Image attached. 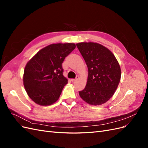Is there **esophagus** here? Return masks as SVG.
<instances>
[{
	"mask_svg": "<svg viewBox=\"0 0 148 148\" xmlns=\"http://www.w3.org/2000/svg\"><path fill=\"white\" fill-rule=\"evenodd\" d=\"M78 76H77V77H76V78H75V79H71V82H75V81H76V80L77 79H78Z\"/></svg>",
	"mask_w": 148,
	"mask_h": 148,
	"instance_id": "obj_1",
	"label": "esophagus"
}]
</instances>
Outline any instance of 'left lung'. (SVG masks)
I'll list each match as a JSON object with an SVG mask.
<instances>
[{"label":"left lung","instance_id":"8db88e82","mask_svg":"<svg viewBox=\"0 0 148 148\" xmlns=\"http://www.w3.org/2000/svg\"><path fill=\"white\" fill-rule=\"evenodd\" d=\"M77 46L88 69L86 85L79 95L89 104H104L112 97L120 81L119 62L111 51L100 44L80 42Z\"/></svg>","mask_w":148,"mask_h":148}]
</instances>
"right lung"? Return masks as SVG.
<instances>
[{
    "label": "right lung",
    "mask_w": 148,
    "mask_h": 148,
    "mask_svg": "<svg viewBox=\"0 0 148 148\" xmlns=\"http://www.w3.org/2000/svg\"><path fill=\"white\" fill-rule=\"evenodd\" d=\"M73 43L52 44L40 50L26 64L23 83L29 97L41 106L56 102L68 80L62 63L75 49Z\"/></svg>",
    "instance_id": "obj_1"
}]
</instances>
